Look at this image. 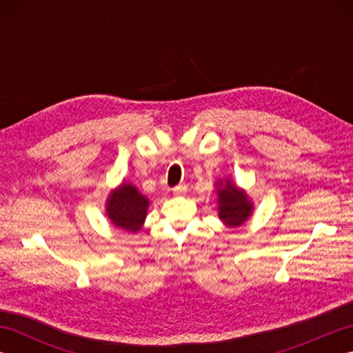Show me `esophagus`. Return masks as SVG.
<instances>
[{"label":"esophagus","instance_id":"obj_1","mask_svg":"<svg viewBox=\"0 0 353 353\" xmlns=\"http://www.w3.org/2000/svg\"><path fill=\"white\" fill-rule=\"evenodd\" d=\"M186 190H188V188H186V185H179V186H176L174 190H172V192H174L176 196H181V194L186 192Z\"/></svg>","mask_w":353,"mask_h":353}]
</instances>
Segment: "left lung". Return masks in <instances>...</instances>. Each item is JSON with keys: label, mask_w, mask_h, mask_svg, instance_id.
Masks as SVG:
<instances>
[{"label": "left lung", "mask_w": 353, "mask_h": 353, "mask_svg": "<svg viewBox=\"0 0 353 353\" xmlns=\"http://www.w3.org/2000/svg\"><path fill=\"white\" fill-rule=\"evenodd\" d=\"M219 211L220 219L230 228L241 226L249 219L253 206L247 194L230 181H226L219 186Z\"/></svg>", "instance_id": "obj_1"}]
</instances>
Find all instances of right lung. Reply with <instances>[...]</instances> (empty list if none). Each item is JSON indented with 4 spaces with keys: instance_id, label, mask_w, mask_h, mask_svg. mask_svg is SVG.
Listing matches in <instances>:
<instances>
[{
    "instance_id": "obj_1",
    "label": "right lung",
    "mask_w": 353,
    "mask_h": 353,
    "mask_svg": "<svg viewBox=\"0 0 353 353\" xmlns=\"http://www.w3.org/2000/svg\"><path fill=\"white\" fill-rule=\"evenodd\" d=\"M147 208V197L129 183H123L108 199V216L112 224L127 232H138L141 229Z\"/></svg>"
}]
</instances>
